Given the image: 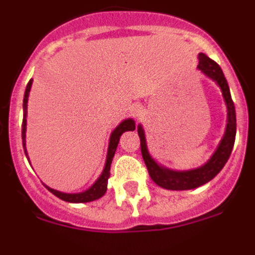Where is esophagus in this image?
<instances>
[{"label": "esophagus", "instance_id": "esophagus-1", "mask_svg": "<svg viewBox=\"0 0 255 255\" xmlns=\"http://www.w3.org/2000/svg\"><path fill=\"white\" fill-rule=\"evenodd\" d=\"M131 114L132 116L138 119V117H140L141 114H143V108H141L139 105H134L131 107Z\"/></svg>", "mask_w": 255, "mask_h": 255}]
</instances>
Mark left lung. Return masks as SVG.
Listing matches in <instances>:
<instances>
[{
    "label": "left lung",
    "mask_w": 255,
    "mask_h": 255,
    "mask_svg": "<svg viewBox=\"0 0 255 255\" xmlns=\"http://www.w3.org/2000/svg\"><path fill=\"white\" fill-rule=\"evenodd\" d=\"M199 58V65L198 69L202 71L206 76L212 79L216 84L220 87L224 97L225 105L227 110V124L225 134L218 143L217 148L211 155V158L204 164L197 168L191 170H171V168L164 167L162 164L155 161L152 154L148 150L147 139H145V132H144L143 126L138 125V134L140 138V149L143 159L145 162V166L148 168L149 176L153 181L158 186L167 190H190V189L199 188L204 185L208 181H211L213 177L220 172L229 159L231 150L234 148L236 135V114L235 106H234L231 94H230V88L227 84V80L225 78L221 67L216 64L215 61L211 60L204 53L198 55Z\"/></svg>",
    "instance_id": "left-lung-1"
}]
</instances>
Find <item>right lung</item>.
<instances>
[{
	"mask_svg": "<svg viewBox=\"0 0 255 255\" xmlns=\"http://www.w3.org/2000/svg\"><path fill=\"white\" fill-rule=\"evenodd\" d=\"M33 84V79H30V82L28 83L25 89V93H24V101H22V111H24V119H22V126H21V138H22V147H24V152H25L26 158L28 161L29 155L28 150H26V116H28V98L29 93H30V88ZM130 130H135V121L132 119H126V120L121 121L119 125L115 128L114 131L110 135V141H108V149H107V157H106V163L105 167H103L102 173L100 175V177L94 181L93 185L89 189L84 191H80V193H64V191H58L55 189L47 186L52 194H55L56 197L60 198V199L65 200V202H69V203H88V202H93L96 199H100L101 197L105 195V193L107 191V184H108V177H110V170H111V163L112 159H114L115 152H116V148L119 145V140H120V136L125 131H130Z\"/></svg>",
	"mask_w": 255,
	"mask_h": 255,
	"instance_id": "add662e5",
	"label": "right lung"
}]
</instances>
